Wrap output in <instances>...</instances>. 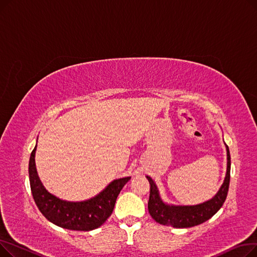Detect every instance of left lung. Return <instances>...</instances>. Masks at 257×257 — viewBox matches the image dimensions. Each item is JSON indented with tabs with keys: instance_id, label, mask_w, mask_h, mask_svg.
Returning a JSON list of instances; mask_svg holds the SVG:
<instances>
[{
	"instance_id": "left-lung-1",
	"label": "left lung",
	"mask_w": 257,
	"mask_h": 257,
	"mask_svg": "<svg viewBox=\"0 0 257 257\" xmlns=\"http://www.w3.org/2000/svg\"><path fill=\"white\" fill-rule=\"evenodd\" d=\"M227 151V170L226 176L220 190L211 199L197 205H174L168 204L163 201L158 187L154 180L147 176L150 183V197L148 202V209L151 217L159 224L167 225L174 228H188L200 225L209 220L213 214L223 206L226 200L229 181H230V153L228 146Z\"/></svg>"
}]
</instances>
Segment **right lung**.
<instances>
[{
    "instance_id": "1",
    "label": "right lung",
    "mask_w": 257,
    "mask_h": 257,
    "mask_svg": "<svg viewBox=\"0 0 257 257\" xmlns=\"http://www.w3.org/2000/svg\"><path fill=\"white\" fill-rule=\"evenodd\" d=\"M35 152L36 146L29 160V179L33 199L46 219L64 229L90 231L99 228L111 215L119 192L131 179V177L115 179L88 200L78 202L62 200L48 192L40 181L35 166Z\"/></svg>"
}]
</instances>
